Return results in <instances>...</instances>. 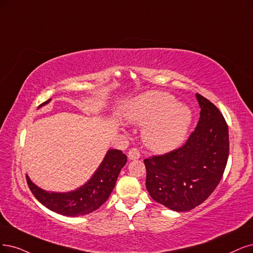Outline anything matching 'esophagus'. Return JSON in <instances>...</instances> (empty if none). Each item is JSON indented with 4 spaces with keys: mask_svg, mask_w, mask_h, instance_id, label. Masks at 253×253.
<instances>
[{
    "mask_svg": "<svg viewBox=\"0 0 253 253\" xmlns=\"http://www.w3.org/2000/svg\"><path fill=\"white\" fill-rule=\"evenodd\" d=\"M139 156H141V154H139V151L137 150L136 148H132L131 150H129V152H128V158H129V161L138 160Z\"/></svg>",
    "mask_w": 253,
    "mask_h": 253,
    "instance_id": "34e87169",
    "label": "esophagus"
}]
</instances>
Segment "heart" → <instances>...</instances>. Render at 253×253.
<instances>
[{"label":"heart","instance_id":"b5f03b06","mask_svg":"<svg viewBox=\"0 0 253 253\" xmlns=\"http://www.w3.org/2000/svg\"><path fill=\"white\" fill-rule=\"evenodd\" d=\"M125 117L130 123L145 125L142 133L148 148L165 153L184 141L191 126L192 111L182 103H177L170 93L151 90L130 102Z\"/></svg>","mask_w":253,"mask_h":253}]
</instances>
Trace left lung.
Listing matches in <instances>:
<instances>
[{
	"mask_svg": "<svg viewBox=\"0 0 253 253\" xmlns=\"http://www.w3.org/2000/svg\"><path fill=\"white\" fill-rule=\"evenodd\" d=\"M199 122L186 143L167 154L146 158V188L153 200L175 211H188L217 188L228 160V127L220 110L196 93Z\"/></svg>",
	"mask_w": 253,
	"mask_h": 253,
	"instance_id": "obj_1",
	"label": "left lung"
}]
</instances>
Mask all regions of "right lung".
Returning <instances> with one entry per match:
<instances>
[{
  "instance_id": "add662e5",
  "label": "right lung",
  "mask_w": 253,
  "mask_h": 253,
  "mask_svg": "<svg viewBox=\"0 0 253 253\" xmlns=\"http://www.w3.org/2000/svg\"><path fill=\"white\" fill-rule=\"evenodd\" d=\"M51 101H45L42 107ZM127 156L117 149H109L96 172L80 188L65 193L48 192L37 186L26 175L34 197L49 210L69 217H79L98 210L114 190L118 176L126 165Z\"/></svg>"
}]
</instances>
